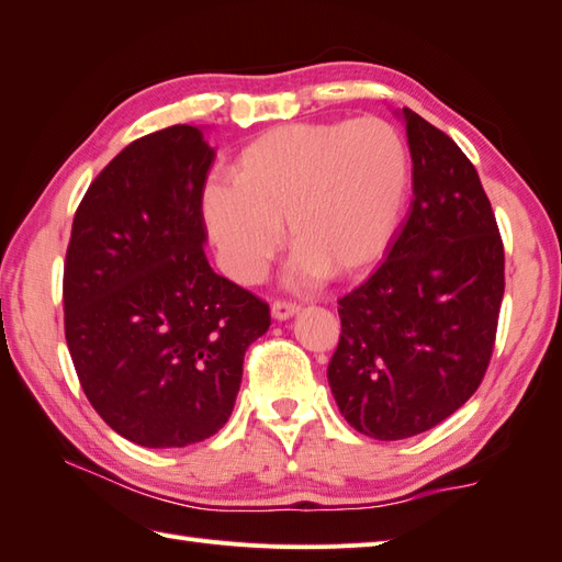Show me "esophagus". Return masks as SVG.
<instances>
[{"label":"esophagus","mask_w":562,"mask_h":562,"mask_svg":"<svg viewBox=\"0 0 562 562\" xmlns=\"http://www.w3.org/2000/svg\"><path fill=\"white\" fill-rule=\"evenodd\" d=\"M297 313H301V305H297V303H285V301H273L271 303V317L279 319V322L291 319Z\"/></svg>","instance_id":"obj_1"}]
</instances>
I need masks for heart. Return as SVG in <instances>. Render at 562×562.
Returning a JSON list of instances; mask_svg holds the SVG:
<instances>
[{
	"label": "heart",
	"mask_w": 562,
	"mask_h": 562,
	"mask_svg": "<svg viewBox=\"0 0 562 562\" xmlns=\"http://www.w3.org/2000/svg\"><path fill=\"white\" fill-rule=\"evenodd\" d=\"M231 180L209 182L202 216L223 269L257 283L285 243L289 281L356 277L386 252L411 194L404 136L380 117L293 122L240 148Z\"/></svg>",
	"instance_id": "obj_1"
}]
</instances>
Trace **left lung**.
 <instances>
[{
  "instance_id": "left-lung-1",
  "label": "left lung",
  "mask_w": 562,
  "mask_h": 562,
  "mask_svg": "<svg viewBox=\"0 0 562 562\" xmlns=\"http://www.w3.org/2000/svg\"><path fill=\"white\" fill-rule=\"evenodd\" d=\"M414 199L390 255L339 301L327 380L341 416L375 440L414 438L479 390L505 293V252L479 172L414 110Z\"/></svg>"
}]
</instances>
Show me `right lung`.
Instances as JSON below:
<instances>
[{"label":"right lung","instance_id":"add662e5","mask_svg":"<svg viewBox=\"0 0 562 562\" xmlns=\"http://www.w3.org/2000/svg\"><path fill=\"white\" fill-rule=\"evenodd\" d=\"M204 127L132 142L81 199L65 261V334L91 406L122 438L202 442L233 414L269 305L204 255Z\"/></svg>","mask_w":562,"mask_h":562}]
</instances>
